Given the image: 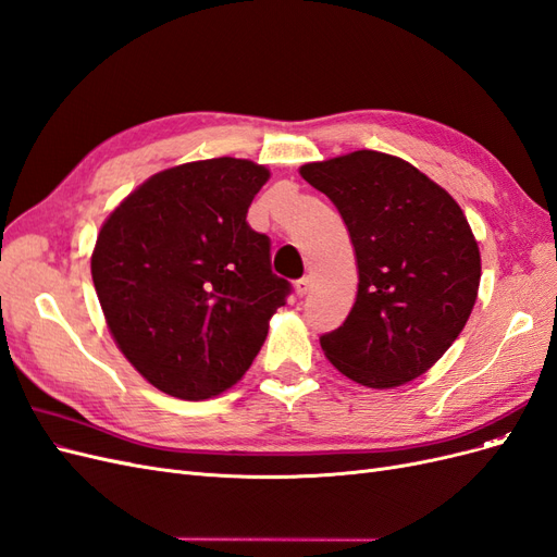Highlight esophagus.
<instances>
[{"label": "esophagus", "instance_id": "1", "mask_svg": "<svg viewBox=\"0 0 557 557\" xmlns=\"http://www.w3.org/2000/svg\"><path fill=\"white\" fill-rule=\"evenodd\" d=\"M308 292H310V277H300V280L296 282V294L302 298Z\"/></svg>", "mask_w": 557, "mask_h": 557}]
</instances>
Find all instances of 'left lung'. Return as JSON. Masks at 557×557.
Wrapping results in <instances>:
<instances>
[{"label": "left lung", "mask_w": 557, "mask_h": 557, "mask_svg": "<svg viewBox=\"0 0 557 557\" xmlns=\"http://www.w3.org/2000/svg\"><path fill=\"white\" fill-rule=\"evenodd\" d=\"M298 173L337 208L358 268L354 308L321 349L368 388L417 380L454 345L476 302L481 252L462 208L386 152L356 150Z\"/></svg>", "instance_id": "8db88e82"}]
</instances>
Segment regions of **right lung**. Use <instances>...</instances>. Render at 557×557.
Listing matches in <instances>:
<instances>
[{"label": "right lung", "mask_w": 557, "mask_h": 557, "mask_svg": "<svg viewBox=\"0 0 557 557\" xmlns=\"http://www.w3.org/2000/svg\"><path fill=\"white\" fill-rule=\"evenodd\" d=\"M271 171L187 161L150 175L106 218L92 282L106 326L143 380L181 400L243 380L284 305L271 243L245 222Z\"/></svg>", "instance_id": "right-lung-1"}]
</instances>
